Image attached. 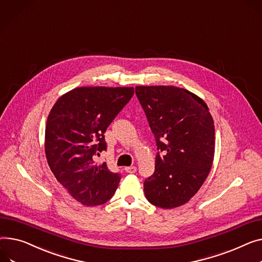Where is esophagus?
<instances>
[{
	"instance_id": "obj_1",
	"label": "esophagus",
	"mask_w": 262,
	"mask_h": 262,
	"mask_svg": "<svg viewBox=\"0 0 262 262\" xmlns=\"http://www.w3.org/2000/svg\"><path fill=\"white\" fill-rule=\"evenodd\" d=\"M125 171L128 173H134L137 171V167L136 166H129V167H125Z\"/></svg>"
}]
</instances>
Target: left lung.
<instances>
[{
    "label": "left lung",
    "instance_id": "left-lung-1",
    "mask_svg": "<svg viewBox=\"0 0 262 262\" xmlns=\"http://www.w3.org/2000/svg\"><path fill=\"white\" fill-rule=\"evenodd\" d=\"M155 135V172L144 185L155 206L175 208L199 190L212 168L215 127L205 102L176 86H136Z\"/></svg>",
    "mask_w": 262,
    "mask_h": 262
}]
</instances>
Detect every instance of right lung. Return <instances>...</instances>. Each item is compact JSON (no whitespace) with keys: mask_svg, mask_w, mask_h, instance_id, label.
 Wrapping results in <instances>:
<instances>
[{"mask_svg":"<svg viewBox=\"0 0 262 262\" xmlns=\"http://www.w3.org/2000/svg\"><path fill=\"white\" fill-rule=\"evenodd\" d=\"M134 95V87H78L52 106L45 128V154L57 180L77 201L101 205L115 194L121 175L96 157L106 149L108 125Z\"/></svg>","mask_w":262,"mask_h":262,"instance_id":"obj_1","label":"right lung"}]
</instances>
